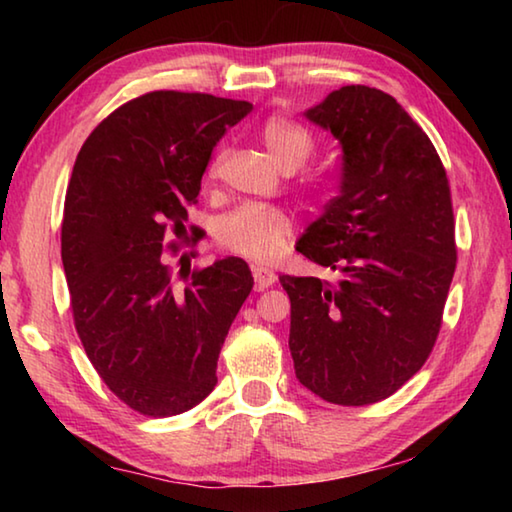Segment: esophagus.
Instances as JSON below:
<instances>
[{
	"mask_svg": "<svg viewBox=\"0 0 512 512\" xmlns=\"http://www.w3.org/2000/svg\"><path fill=\"white\" fill-rule=\"evenodd\" d=\"M253 277H255V287L257 289L273 287L275 280H277V275L266 266H253Z\"/></svg>",
	"mask_w": 512,
	"mask_h": 512,
	"instance_id": "34e87169",
	"label": "esophagus"
}]
</instances>
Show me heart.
<instances>
[{
    "instance_id": "1",
    "label": "heart",
    "mask_w": 512,
    "mask_h": 512,
    "mask_svg": "<svg viewBox=\"0 0 512 512\" xmlns=\"http://www.w3.org/2000/svg\"><path fill=\"white\" fill-rule=\"evenodd\" d=\"M259 137H262V144L271 155V160L282 171L302 167L311 149H314V140H311L307 128L284 117L268 119ZM216 171H219V162L214 164L212 173ZM291 232L293 219L287 210L275 205L246 203L228 212L219 221L216 241L232 255L266 264L282 255Z\"/></svg>"
}]
</instances>
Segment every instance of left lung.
<instances>
[{
	"instance_id": "obj_1",
	"label": "left lung",
	"mask_w": 512,
	"mask_h": 512,
	"mask_svg": "<svg viewBox=\"0 0 512 512\" xmlns=\"http://www.w3.org/2000/svg\"><path fill=\"white\" fill-rule=\"evenodd\" d=\"M305 117L339 140L343 167L339 196L296 250L341 280L280 277L293 368L325 402L375 404L424 366L438 339L456 268L449 180L391 94L345 85Z\"/></svg>"
}]
</instances>
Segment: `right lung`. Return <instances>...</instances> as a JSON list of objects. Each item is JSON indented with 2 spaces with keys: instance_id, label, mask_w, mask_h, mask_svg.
I'll return each mask as SVG.
<instances>
[{
  "instance_id": "1",
  "label": "right lung",
  "mask_w": 512,
  "mask_h": 512,
  "mask_svg": "<svg viewBox=\"0 0 512 512\" xmlns=\"http://www.w3.org/2000/svg\"><path fill=\"white\" fill-rule=\"evenodd\" d=\"M253 103L158 90L119 106L76 155L60 232L74 325L94 370L133 411L169 418L216 386V361L253 289L239 257L183 277L167 264L212 149ZM185 257H180L183 262Z\"/></svg>"
}]
</instances>
